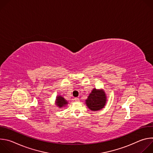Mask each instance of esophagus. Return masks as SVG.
I'll return each mask as SVG.
<instances>
[{
  "label": "esophagus",
  "instance_id": "obj_1",
  "mask_svg": "<svg viewBox=\"0 0 153 153\" xmlns=\"http://www.w3.org/2000/svg\"><path fill=\"white\" fill-rule=\"evenodd\" d=\"M74 100H75V101H76V102H79V101H80L79 99V98H77V97L74 98Z\"/></svg>",
  "mask_w": 153,
  "mask_h": 153
}]
</instances>
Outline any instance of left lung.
Returning <instances> with one entry per match:
<instances>
[{
  "mask_svg": "<svg viewBox=\"0 0 153 153\" xmlns=\"http://www.w3.org/2000/svg\"><path fill=\"white\" fill-rule=\"evenodd\" d=\"M106 102V96L102 89L97 90L94 88L91 93L85 100L86 106L90 110L93 111L100 110L104 108Z\"/></svg>",
  "mask_w": 153,
  "mask_h": 153,
  "instance_id": "8db88e82",
  "label": "left lung"
}]
</instances>
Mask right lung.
Returning a JSON list of instances; mask_svg holds the SVG:
<instances>
[{
    "label": "right lung",
    "instance_id": "obj_1",
    "mask_svg": "<svg viewBox=\"0 0 153 153\" xmlns=\"http://www.w3.org/2000/svg\"><path fill=\"white\" fill-rule=\"evenodd\" d=\"M56 105L58 106L59 108H62L66 106L68 103V101L65 100L62 96H57L56 97Z\"/></svg>",
    "mask_w": 153,
    "mask_h": 153
}]
</instances>
